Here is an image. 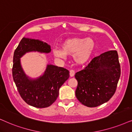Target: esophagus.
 I'll return each mask as SVG.
<instances>
[{"label":"esophagus","mask_w":132,"mask_h":132,"mask_svg":"<svg viewBox=\"0 0 132 132\" xmlns=\"http://www.w3.org/2000/svg\"><path fill=\"white\" fill-rule=\"evenodd\" d=\"M69 75H70V77H73V76H74V75H75V71H74V70H70V71H69Z\"/></svg>","instance_id":"34e87169"}]
</instances>
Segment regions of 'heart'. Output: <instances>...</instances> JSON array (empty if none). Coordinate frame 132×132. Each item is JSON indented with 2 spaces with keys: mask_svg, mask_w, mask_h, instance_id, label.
I'll return each mask as SVG.
<instances>
[{
  "mask_svg": "<svg viewBox=\"0 0 132 132\" xmlns=\"http://www.w3.org/2000/svg\"><path fill=\"white\" fill-rule=\"evenodd\" d=\"M95 42L91 38H72L66 39L61 44V49H53L56 58H65L66 55H72L76 64H85L92 56Z\"/></svg>",
  "mask_w": 132,
  "mask_h": 132,
  "instance_id": "1",
  "label": "heart"
}]
</instances>
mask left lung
<instances>
[{
	"mask_svg": "<svg viewBox=\"0 0 132 132\" xmlns=\"http://www.w3.org/2000/svg\"><path fill=\"white\" fill-rule=\"evenodd\" d=\"M120 76L121 66L117 51L103 53L75 75L78 82L76 97L88 107L101 105L114 95Z\"/></svg>",
	"mask_w": 132,
	"mask_h": 132,
	"instance_id": "obj_1",
	"label": "left lung"
}]
</instances>
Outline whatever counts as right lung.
Wrapping results in <instances>:
<instances>
[{"instance_id": "obj_1", "label": "right lung", "mask_w": 132, "mask_h": 132, "mask_svg": "<svg viewBox=\"0 0 132 132\" xmlns=\"http://www.w3.org/2000/svg\"><path fill=\"white\" fill-rule=\"evenodd\" d=\"M32 51L49 53L51 49L49 45L40 40L23 38L14 52L13 78L20 96L27 104L36 108L48 107L57 99L60 88L69 77V71L48 64L42 76L30 79L21 67L20 58Z\"/></svg>"}]
</instances>
